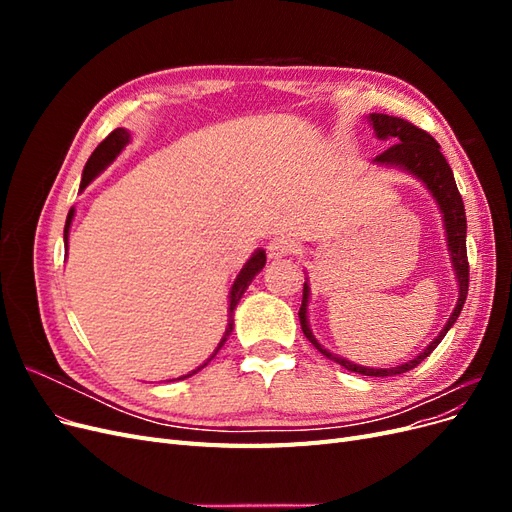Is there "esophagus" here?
Listing matches in <instances>:
<instances>
[{"mask_svg":"<svg viewBox=\"0 0 512 512\" xmlns=\"http://www.w3.org/2000/svg\"><path fill=\"white\" fill-rule=\"evenodd\" d=\"M294 250V243L292 239L288 237H273L269 243H267V254L269 258H284L288 254H292Z\"/></svg>","mask_w":512,"mask_h":512,"instance_id":"esophagus-1","label":"esophagus"}]
</instances>
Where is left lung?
I'll return each mask as SVG.
<instances>
[{"label": "left lung", "instance_id": "left-lung-1", "mask_svg": "<svg viewBox=\"0 0 512 512\" xmlns=\"http://www.w3.org/2000/svg\"><path fill=\"white\" fill-rule=\"evenodd\" d=\"M369 123L374 126L376 136L380 141H393V145L382 151L380 156L374 158V164L380 166H395L406 170V173L414 175L416 179H421L425 183V188L431 192V196L436 198V203L440 207V213L444 218V230H446V243H448V252H451V260H453V269H455V277L459 284V299L457 305L453 309L451 318L444 324V329L440 331V335L433 339V342L418 354L414 356L412 361L397 365L391 369H374V367H363L350 363L342 356H337L333 352H329L327 348H322L318 344V339L314 337L312 329H309L307 322V303H309V286L307 282L303 284V303L299 309V320H301V329L305 333V337L309 342L314 344V348L327 356V359L339 363L342 367H346L348 371H354V374H363V376H374V378H386V376H397V374H406V371L414 369L418 363L425 361L427 356L436 350V346L442 342L444 335L448 333V329L453 327L457 322L463 303H466L468 297V280H470V265H468V250H466V209H463V200L461 194L457 190V183L453 177V170L448 166L446 158L442 156L440 145L433 141V136L427 134L425 130L416 128L414 123L399 119L393 115H384V113H371L369 115Z\"/></svg>", "mask_w": 512, "mask_h": 512}]
</instances>
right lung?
<instances>
[{"label": "right lung", "instance_id": "obj_1", "mask_svg": "<svg viewBox=\"0 0 512 512\" xmlns=\"http://www.w3.org/2000/svg\"><path fill=\"white\" fill-rule=\"evenodd\" d=\"M130 143V132L126 130V128H117V130H113L111 134H108L104 141L96 147V151L91 153V158L87 160V164H85V168H83V179H81V192L87 188V185L94 181L102 170L111 164L119 153H121V149L126 147ZM72 218H74V209H70V213H68V220H66V228H64V241L68 243V235H70V224H72ZM265 262H267V254H265V250H256L254 254H252V258L245 262L243 265V269L239 271V275H237V280H235V284H232V288H230V303H228V327H226V333H224V337L220 339V344H218V348H215V352L209 356V359L200 365V367H196L194 371H190V374H185V376H181L179 380H183V378H190V376H194L196 371H200L203 367H207L209 365V361L213 359L215 354L220 352V348L226 344V339H228V335L232 333V327H235V320H232V314H235V307H237V303L241 301V297H243V292L247 290V286L252 284V280L254 277L262 271V267H265Z\"/></svg>", "mask_w": 512, "mask_h": 512}]
</instances>
